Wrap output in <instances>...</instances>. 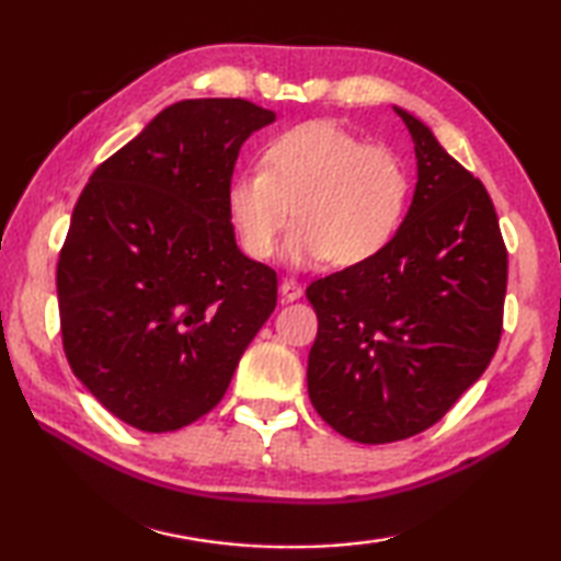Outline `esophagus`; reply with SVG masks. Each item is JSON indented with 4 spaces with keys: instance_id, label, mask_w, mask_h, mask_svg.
Segmentation results:
<instances>
[{
    "instance_id": "esophagus-1",
    "label": "esophagus",
    "mask_w": 561,
    "mask_h": 561,
    "mask_svg": "<svg viewBox=\"0 0 561 561\" xmlns=\"http://www.w3.org/2000/svg\"><path fill=\"white\" fill-rule=\"evenodd\" d=\"M279 294H282V299H284V301H297L304 291H301V284H299V282H294V279H282V284H279Z\"/></svg>"
}]
</instances>
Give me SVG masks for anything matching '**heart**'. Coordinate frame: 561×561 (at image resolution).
Instances as JSON below:
<instances>
[{
  "label": "heart",
  "instance_id": "heart-1",
  "mask_svg": "<svg viewBox=\"0 0 561 561\" xmlns=\"http://www.w3.org/2000/svg\"><path fill=\"white\" fill-rule=\"evenodd\" d=\"M411 173L391 150L334 121H304L274 136L262 165L227 183L225 205L242 250L270 260L297 217L284 260L307 270L334 260L358 267L393 242L411 205Z\"/></svg>",
  "mask_w": 561,
  "mask_h": 561
}]
</instances>
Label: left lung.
Returning <instances> with one entry per match:
<instances>
[{
	"instance_id": "left-lung-1",
	"label": "left lung",
	"mask_w": 561,
	"mask_h": 561,
	"mask_svg": "<svg viewBox=\"0 0 561 561\" xmlns=\"http://www.w3.org/2000/svg\"><path fill=\"white\" fill-rule=\"evenodd\" d=\"M413 138L415 190L376 260L309 284L319 331L307 386L317 413L366 445L423 433L485 374L502 334L507 250L485 185L433 130Z\"/></svg>"
}]
</instances>
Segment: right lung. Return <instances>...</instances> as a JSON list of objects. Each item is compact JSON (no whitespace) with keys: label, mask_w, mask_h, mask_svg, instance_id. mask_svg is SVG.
Masks as SVG:
<instances>
[{"label":"right lung","mask_w":561,"mask_h":561,"mask_svg":"<svg viewBox=\"0 0 561 561\" xmlns=\"http://www.w3.org/2000/svg\"><path fill=\"white\" fill-rule=\"evenodd\" d=\"M277 113L180 101L101 163L56 267L64 351L123 423L168 433L222 401L277 307V274L242 254L225 193L244 140Z\"/></svg>","instance_id":"add662e5"}]
</instances>
